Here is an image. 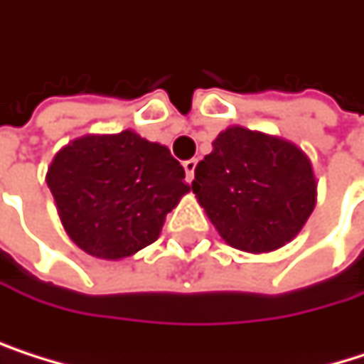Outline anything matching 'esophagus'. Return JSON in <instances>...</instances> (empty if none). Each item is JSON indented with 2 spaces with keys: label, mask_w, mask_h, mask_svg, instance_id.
Returning a JSON list of instances; mask_svg holds the SVG:
<instances>
[{
  "label": "esophagus",
  "mask_w": 364,
  "mask_h": 364,
  "mask_svg": "<svg viewBox=\"0 0 364 364\" xmlns=\"http://www.w3.org/2000/svg\"><path fill=\"white\" fill-rule=\"evenodd\" d=\"M195 169H197V159H191L184 163V171H186V180L193 182L195 180Z\"/></svg>",
  "instance_id": "1"
}]
</instances>
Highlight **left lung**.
<instances>
[{
  "label": "left lung",
  "mask_w": 364,
  "mask_h": 364,
  "mask_svg": "<svg viewBox=\"0 0 364 364\" xmlns=\"http://www.w3.org/2000/svg\"><path fill=\"white\" fill-rule=\"evenodd\" d=\"M193 193L227 245L259 255L300 234L317 201V180L296 144L230 126L199 161Z\"/></svg>",
  "instance_id": "left-lung-1"
}]
</instances>
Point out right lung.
<instances>
[{
	"label": "right lung",
	"instance_id": "add662e5",
	"mask_svg": "<svg viewBox=\"0 0 364 364\" xmlns=\"http://www.w3.org/2000/svg\"><path fill=\"white\" fill-rule=\"evenodd\" d=\"M47 184L66 236L111 262L152 245L167 212L191 193L169 148L130 128L73 139L53 156Z\"/></svg>",
	"mask_w": 364,
	"mask_h": 364
}]
</instances>
